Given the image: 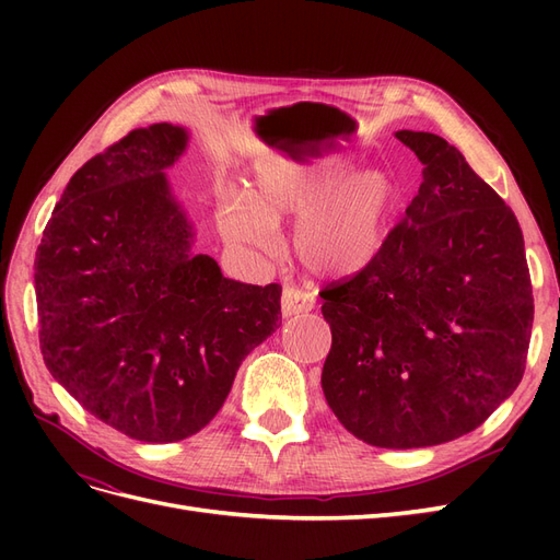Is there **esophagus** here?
I'll use <instances>...</instances> for the list:
<instances>
[{
	"label": "esophagus",
	"instance_id": "obj_1",
	"mask_svg": "<svg viewBox=\"0 0 560 560\" xmlns=\"http://www.w3.org/2000/svg\"><path fill=\"white\" fill-rule=\"evenodd\" d=\"M280 308H282V317H292L299 313H308L315 308V299L306 292L294 290V287H287L280 299Z\"/></svg>",
	"mask_w": 560,
	"mask_h": 560
}]
</instances>
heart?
<instances>
[{
  "instance_id": "heart-1",
  "label": "heart",
  "mask_w": 560,
  "mask_h": 560,
  "mask_svg": "<svg viewBox=\"0 0 560 560\" xmlns=\"http://www.w3.org/2000/svg\"><path fill=\"white\" fill-rule=\"evenodd\" d=\"M399 200L393 175L358 173L352 159L261 154L247 191L217 206V226L233 245L270 249L278 224L296 217L292 259L317 280H343L381 257Z\"/></svg>"
}]
</instances>
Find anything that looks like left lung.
<instances>
[{
	"label": "left lung",
	"instance_id": "left-lung-1",
	"mask_svg": "<svg viewBox=\"0 0 560 560\" xmlns=\"http://www.w3.org/2000/svg\"><path fill=\"white\" fill-rule=\"evenodd\" d=\"M422 163L418 196L381 257L319 296L331 327L322 389L378 448L453 442L523 378L533 287L504 200L434 132L397 130Z\"/></svg>",
	"mask_w": 560,
	"mask_h": 560
}]
</instances>
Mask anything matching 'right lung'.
I'll list each match as a JSON object with an SVG mask.
<instances>
[{
	"label": "right lung",
	"instance_id": "obj_1",
	"mask_svg": "<svg viewBox=\"0 0 560 560\" xmlns=\"http://www.w3.org/2000/svg\"><path fill=\"white\" fill-rule=\"evenodd\" d=\"M189 130H132L79 167L35 259L44 362L105 425L147 444L200 432L235 371L280 327V284H245L196 254L167 167Z\"/></svg>",
	"mask_w": 560,
	"mask_h": 560
}]
</instances>
